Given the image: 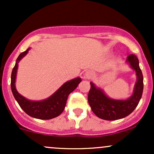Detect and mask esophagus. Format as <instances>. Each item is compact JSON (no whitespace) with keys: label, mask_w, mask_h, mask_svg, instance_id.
<instances>
[{"label":"esophagus","mask_w":154,"mask_h":154,"mask_svg":"<svg viewBox=\"0 0 154 154\" xmlns=\"http://www.w3.org/2000/svg\"><path fill=\"white\" fill-rule=\"evenodd\" d=\"M92 77H93V72H90V71L86 72V73H85V78L90 79V78H91Z\"/></svg>","instance_id":"esophagus-1"}]
</instances>
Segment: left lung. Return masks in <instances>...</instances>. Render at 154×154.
Listing matches in <instances>:
<instances>
[{"label": "left lung", "mask_w": 154, "mask_h": 154, "mask_svg": "<svg viewBox=\"0 0 154 154\" xmlns=\"http://www.w3.org/2000/svg\"><path fill=\"white\" fill-rule=\"evenodd\" d=\"M127 62L135 70L137 76L133 94L128 99H111L106 95L101 89L97 88L93 82H91L88 103L93 113L100 119L109 121L122 119L131 114L138 105L143 91V77L139 66L138 59L135 55L128 56Z\"/></svg>", "instance_id": "obj_1"}]
</instances>
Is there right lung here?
Wrapping results in <instances>:
<instances>
[{"label":"right lung","mask_w":154,"mask_h":154,"mask_svg":"<svg viewBox=\"0 0 154 154\" xmlns=\"http://www.w3.org/2000/svg\"><path fill=\"white\" fill-rule=\"evenodd\" d=\"M29 50V48L26 49L25 51L19 54L15 66L12 70L11 77V88L12 93L20 107L29 116L39 119H53L59 116L63 112L69 95L75 91L82 79L77 77L65 82L58 91L45 100L40 101L27 100L17 92L15 87V81L19 61L26 56Z\"/></svg>","instance_id":"add662e5"}]
</instances>
